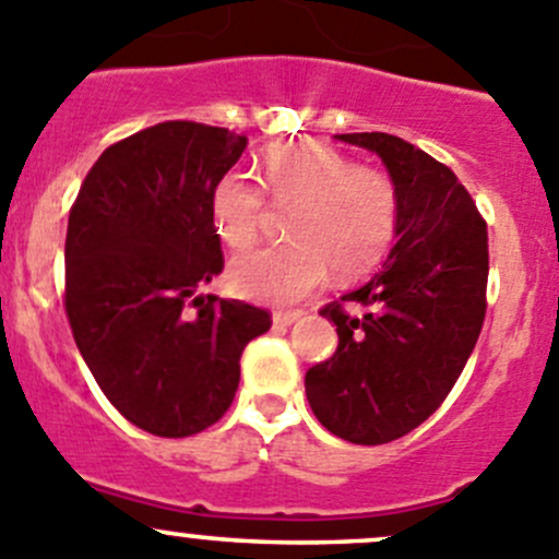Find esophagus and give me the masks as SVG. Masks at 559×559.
I'll use <instances>...</instances> for the list:
<instances>
[{
	"label": "esophagus",
	"mask_w": 559,
	"mask_h": 559,
	"mask_svg": "<svg viewBox=\"0 0 559 559\" xmlns=\"http://www.w3.org/2000/svg\"><path fill=\"white\" fill-rule=\"evenodd\" d=\"M300 317H302V311H275L273 313V328L284 330V328H289V324H295Z\"/></svg>",
	"instance_id": "obj_1"
}]
</instances>
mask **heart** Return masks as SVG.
I'll return each instance as SVG.
<instances>
[{
	"label": "heart",
	"instance_id": "obj_1",
	"mask_svg": "<svg viewBox=\"0 0 559 559\" xmlns=\"http://www.w3.org/2000/svg\"><path fill=\"white\" fill-rule=\"evenodd\" d=\"M262 186L275 204L292 207L289 246L264 248L231 264V286L257 300L292 302L317 289L328 270L360 275L382 259L395 231L399 197L388 175L324 144L273 150ZM215 229L229 248H248L259 235L262 199L229 175L213 191Z\"/></svg>",
	"mask_w": 559,
	"mask_h": 559
}]
</instances>
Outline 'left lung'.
I'll return each instance as SVG.
<instances>
[{
    "label": "left lung",
    "instance_id": "8db88e82",
    "mask_svg": "<svg viewBox=\"0 0 559 559\" xmlns=\"http://www.w3.org/2000/svg\"><path fill=\"white\" fill-rule=\"evenodd\" d=\"M379 155L399 197L395 242L362 286L324 306L338 349L308 368L306 395L330 435L384 445L435 415L486 317L489 235L445 164L390 133H341Z\"/></svg>",
    "mask_w": 559,
    "mask_h": 559
}]
</instances>
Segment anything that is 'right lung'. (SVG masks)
<instances>
[{"label": "right lung", "mask_w": 559, "mask_h": 559, "mask_svg": "<svg viewBox=\"0 0 559 559\" xmlns=\"http://www.w3.org/2000/svg\"><path fill=\"white\" fill-rule=\"evenodd\" d=\"M246 147V135L213 124H153L95 160L70 210L64 311L75 346L106 399L155 437L221 420L242 349L273 324L262 308L199 295L224 270L213 191Z\"/></svg>", "instance_id": "obj_1"}]
</instances>
